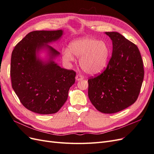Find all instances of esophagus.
<instances>
[{
	"label": "esophagus",
	"mask_w": 154,
	"mask_h": 154,
	"mask_svg": "<svg viewBox=\"0 0 154 154\" xmlns=\"http://www.w3.org/2000/svg\"><path fill=\"white\" fill-rule=\"evenodd\" d=\"M83 79V77L82 75H81V74H78V75H76V81H80V80H82Z\"/></svg>",
	"instance_id": "1"
}]
</instances>
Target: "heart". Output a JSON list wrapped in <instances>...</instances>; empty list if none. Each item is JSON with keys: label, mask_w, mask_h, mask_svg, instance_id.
Wrapping results in <instances>:
<instances>
[{"label": "heart", "mask_w": 154, "mask_h": 154, "mask_svg": "<svg viewBox=\"0 0 154 154\" xmlns=\"http://www.w3.org/2000/svg\"><path fill=\"white\" fill-rule=\"evenodd\" d=\"M69 49L63 51V60L66 62L74 61L73 54L80 58V67L88 74L94 75L101 72L108 63L110 48L103 40L83 37L72 41Z\"/></svg>", "instance_id": "obj_1"}]
</instances>
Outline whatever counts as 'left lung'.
Wrapping results in <instances>:
<instances>
[{"instance_id":"left-lung-1","label":"left lung","mask_w":154,"mask_h":154,"mask_svg":"<svg viewBox=\"0 0 154 154\" xmlns=\"http://www.w3.org/2000/svg\"><path fill=\"white\" fill-rule=\"evenodd\" d=\"M112 41V54L105 71L88 80V96L102 113L113 114L137 100L144 78L143 62L136 45L118 32H105Z\"/></svg>"}]
</instances>
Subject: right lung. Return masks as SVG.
<instances>
[{"instance_id": "right-lung-1", "label": "right lung", "mask_w": 154, "mask_h": 154, "mask_svg": "<svg viewBox=\"0 0 154 154\" xmlns=\"http://www.w3.org/2000/svg\"><path fill=\"white\" fill-rule=\"evenodd\" d=\"M63 31L30 32L14 48L10 75L13 89L27 109L40 114H54L67 100L75 82L76 72L62 68L54 62L60 54L49 44L61 38ZM48 58L39 57L41 51Z\"/></svg>"}]
</instances>
